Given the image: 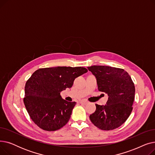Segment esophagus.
<instances>
[{"instance_id":"esophagus-1","label":"esophagus","mask_w":155,"mask_h":155,"mask_svg":"<svg viewBox=\"0 0 155 155\" xmlns=\"http://www.w3.org/2000/svg\"><path fill=\"white\" fill-rule=\"evenodd\" d=\"M80 103L82 104H84V105H86L88 104V102L86 100H82V101H80Z\"/></svg>"}]
</instances>
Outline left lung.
<instances>
[{"label": "left lung", "instance_id": "1", "mask_svg": "<svg viewBox=\"0 0 155 155\" xmlns=\"http://www.w3.org/2000/svg\"><path fill=\"white\" fill-rule=\"evenodd\" d=\"M87 68L96 77L99 91L109 96L107 104H95L96 110L89 117L102 130L115 129L125 123L133 110L134 84L124 69L99 65Z\"/></svg>", "mask_w": 155, "mask_h": 155}]
</instances>
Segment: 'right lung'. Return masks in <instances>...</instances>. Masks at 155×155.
I'll use <instances>...</instances> for the list:
<instances>
[{"label":"right lung","instance_id":"1","mask_svg":"<svg viewBox=\"0 0 155 155\" xmlns=\"http://www.w3.org/2000/svg\"><path fill=\"white\" fill-rule=\"evenodd\" d=\"M84 67L39 68L27 80L24 104L39 127L54 131L66 124L76 102L61 98L60 92L72 87L75 78L87 71Z\"/></svg>","mask_w":155,"mask_h":155}]
</instances>
